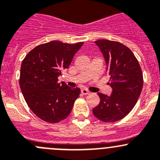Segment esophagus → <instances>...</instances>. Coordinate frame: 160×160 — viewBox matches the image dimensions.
I'll return each instance as SVG.
<instances>
[{"label":"esophagus","mask_w":160,"mask_h":160,"mask_svg":"<svg viewBox=\"0 0 160 160\" xmlns=\"http://www.w3.org/2000/svg\"><path fill=\"white\" fill-rule=\"evenodd\" d=\"M81 92H82V94H83V95H87V94L89 93V91H88L87 89H82L81 90Z\"/></svg>","instance_id":"34e87169"}]
</instances>
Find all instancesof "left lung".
<instances>
[{
	"instance_id": "obj_1",
	"label": "left lung",
	"mask_w": 160,
	"mask_h": 160,
	"mask_svg": "<svg viewBox=\"0 0 160 160\" xmlns=\"http://www.w3.org/2000/svg\"><path fill=\"white\" fill-rule=\"evenodd\" d=\"M95 44L104 56L112 89L111 96L98 92L100 104L92 109L96 118L115 122L127 116L136 104L143 87V74L131 50L118 42L97 40Z\"/></svg>"
}]
</instances>
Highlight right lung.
Here are the masks:
<instances>
[{
  "instance_id": "obj_1",
  "label": "right lung",
  "mask_w": 160,
  "mask_h": 160,
  "mask_svg": "<svg viewBox=\"0 0 160 160\" xmlns=\"http://www.w3.org/2000/svg\"><path fill=\"white\" fill-rule=\"evenodd\" d=\"M83 42L68 44L52 41L38 45L26 56L20 69L19 86L30 110L43 121L57 123L72 110L80 89L58 83Z\"/></svg>"
}]
</instances>
